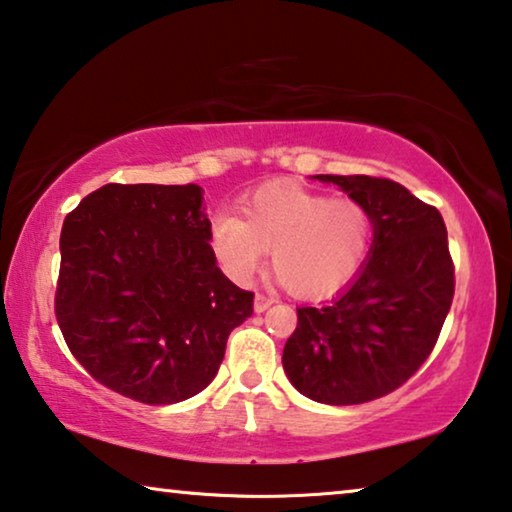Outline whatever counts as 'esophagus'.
Instances as JSON below:
<instances>
[{
    "label": "esophagus",
    "instance_id": "34e87169",
    "mask_svg": "<svg viewBox=\"0 0 512 512\" xmlns=\"http://www.w3.org/2000/svg\"><path fill=\"white\" fill-rule=\"evenodd\" d=\"M274 304V297H270V295H263V293H256V300H254V309L258 311V313H263V311H267L270 309V306Z\"/></svg>",
    "mask_w": 512,
    "mask_h": 512
}]
</instances>
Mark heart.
Returning a JSON list of instances; mask_svg holds the SVG:
<instances>
[{"label":"heart","mask_w":512,"mask_h":512,"mask_svg":"<svg viewBox=\"0 0 512 512\" xmlns=\"http://www.w3.org/2000/svg\"><path fill=\"white\" fill-rule=\"evenodd\" d=\"M238 212H217L208 240L219 267L249 283L270 249L283 286L300 297H327L348 286L373 245V215L357 199H332L290 180L245 194Z\"/></svg>","instance_id":"obj_1"}]
</instances>
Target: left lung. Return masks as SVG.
<instances>
[{
	"instance_id": "1",
	"label": "left lung",
	"mask_w": 512,
	"mask_h": 512,
	"mask_svg": "<svg viewBox=\"0 0 512 512\" xmlns=\"http://www.w3.org/2000/svg\"><path fill=\"white\" fill-rule=\"evenodd\" d=\"M371 210V258L343 295L300 306L283 348V371L306 398L359 405L410 380L435 348L455 293L446 224L400 183L316 176Z\"/></svg>"
}]
</instances>
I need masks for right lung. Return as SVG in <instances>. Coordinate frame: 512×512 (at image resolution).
Instances as JSON below:
<instances>
[{
  "instance_id": "add662e5",
  "label": "right lung",
  "mask_w": 512,
  "mask_h": 512,
  "mask_svg": "<svg viewBox=\"0 0 512 512\" xmlns=\"http://www.w3.org/2000/svg\"><path fill=\"white\" fill-rule=\"evenodd\" d=\"M199 185L109 183L61 229L54 316L102 387L171 405L217 375L226 341L254 313L210 249Z\"/></svg>"
}]
</instances>
